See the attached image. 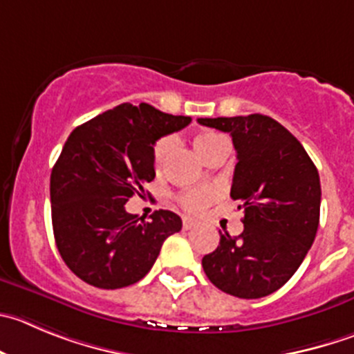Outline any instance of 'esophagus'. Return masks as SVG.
Instances as JSON below:
<instances>
[{
	"instance_id": "esophagus-1",
	"label": "esophagus",
	"mask_w": 354,
	"mask_h": 354,
	"mask_svg": "<svg viewBox=\"0 0 354 354\" xmlns=\"http://www.w3.org/2000/svg\"><path fill=\"white\" fill-rule=\"evenodd\" d=\"M194 225H196V221H193V218H189V217H184L183 218V227H184V230H193Z\"/></svg>"
}]
</instances>
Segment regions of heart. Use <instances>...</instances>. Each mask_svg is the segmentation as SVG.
I'll return each mask as SVG.
<instances>
[{"mask_svg": "<svg viewBox=\"0 0 354 354\" xmlns=\"http://www.w3.org/2000/svg\"><path fill=\"white\" fill-rule=\"evenodd\" d=\"M222 140H224V137L217 136V133L203 132V133H198V136L194 137L193 144L196 153L200 154L201 160L205 161V158H207L208 154L214 151V147L217 146L218 142H222ZM171 146H174L171 137H161L160 140H156V144H154L153 147V165L156 170H161L168 153H170ZM212 200H214V191L212 189L184 191V193L179 196V203L183 205L187 212H193V214L203 210Z\"/></svg>", "mask_w": 354, "mask_h": 354, "instance_id": "heart-1", "label": "heart"}]
</instances>
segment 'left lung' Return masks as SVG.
I'll return each mask as SVG.
<instances>
[{"instance_id":"left-lung-1","label":"left lung","mask_w":354,"mask_h":354,"mask_svg":"<svg viewBox=\"0 0 354 354\" xmlns=\"http://www.w3.org/2000/svg\"><path fill=\"white\" fill-rule=\"evenodd\" d=\"M233 137L238 163L231 198L243 208V233H221L205 255V274L225 294L259 299L283 287L315 241L322 187L302 144L272 118H198Z\"/></svg>"}]
</instances>
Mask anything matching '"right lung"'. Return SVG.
<instances>
[{"label": "right lung", "mask_w": 354, "mask_h": 354, "mask_svg": "<svg viewBox=\"0 0 354 354\" xmlns=\"http://www.w3.org/2000/svg\"><path fill=\"white\" fill-rule=\"evenodd\" d=\"M189 123V116L127 102L67 137L50 175L52 224L60 257L83 281L106 290L137 283L163 241L179 233L183 221L174 212L156 210L146 222L124 203L156 175L154 142Z\"/></svg>", "instance_id": "obj_1"}]
</instances>
